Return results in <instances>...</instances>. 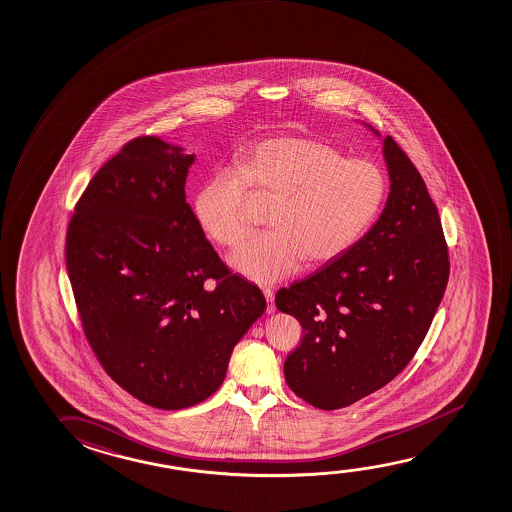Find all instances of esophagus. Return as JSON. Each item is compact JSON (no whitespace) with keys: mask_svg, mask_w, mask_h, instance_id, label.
<instances>
[{"mask_svg":"<svg viewBox=\"0 0 512 512\" xmlns=\"http://www.w3.org/2000/svg\"><path fill=\"white\" fill-rule=\"evenodd\" d=\"M264 296H266L267 301V313H275L276 312V304H275V292L271 289H264Z\"/></svg>","mask_w":512,"mask_h":512,"instance_id":"34e87169","label":"esophagus"}]
</instances>
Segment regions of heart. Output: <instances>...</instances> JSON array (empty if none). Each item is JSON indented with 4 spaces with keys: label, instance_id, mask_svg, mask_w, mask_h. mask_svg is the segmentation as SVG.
<instances>
[{
    "label": "heart",
    "instance_id": "heart-1",
    "mask_svg": "<svg viewBox=\"0 0 512 512\" xmlns=\"http://www.w3.org/2000/svg\"><path fill=\"white\" fill-rule=\"evenodd\" d=\"M386 172L370 160H347L308 137H275L255 144L236 171L218 172L195 199L200 225L218 245L236 246L252 229L253 197L275 200L273 227L239 246L230 266L257 283L280 282L304 259L326 264L349 252L386 202Z\"/></svg>",
    "mask_w": 512,
    "mask_h": 512
}]
</instances>
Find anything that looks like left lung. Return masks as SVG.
<instances>
[{
    "instance_id": "8db88e82",
    "label": "left lung",
    "mask_w": 512,
    "mask_h": 512,
    "mask_svg": "<svg viewBox=\"0 0 512 512\" xmlns=\"http://www.w3.org/2000/svg\"><path fill=\"white\" fill-rule=\"evenodd\" d=\"M382 146L391 192L377 222L349 252L276 294V308L303 327L285 380L322 410L349 407L410 363L449 280L437 206L393 137Z\"/></svg>"
}]
</instances>
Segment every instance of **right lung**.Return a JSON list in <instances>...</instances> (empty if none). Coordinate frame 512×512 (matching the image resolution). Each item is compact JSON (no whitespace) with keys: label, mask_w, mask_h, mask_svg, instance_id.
I'll return each instance as SVG.
<instances>
[{"label":"right lung","mask_w":512,"mask_h":512,"mask_svg":"<svg viewBox=\"0 0 512 512\" xmlns=\"http://www.w3.org/2000/svg\"><path fill=\"white\" fill-rule=\"evenodd\" d=\"M193 162L158 137L128 142L89 181L65 245L95 356L126 393L162 410L215 393L237 341L266 310L259 287L230 275L186 202Z\"/></svg>","instance_id":"1"}]
</instances>
